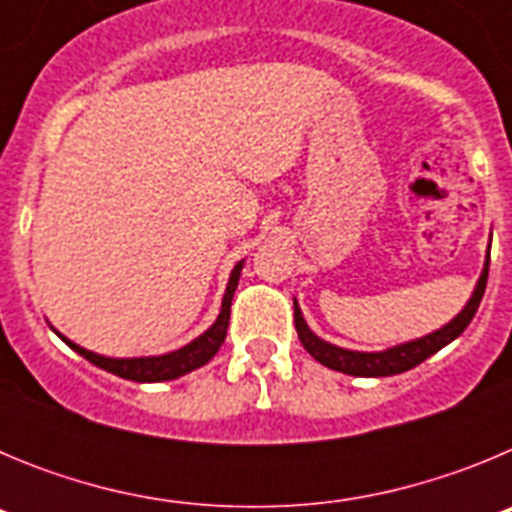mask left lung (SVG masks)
I'll use <instances>...</instances> for the list:
<instances>
[{
    "instance_id": "obj_1",
    "label": "left lung",
    "mask_w": 512,
    "mask_h": 512,
    "mask_svg": "<svg viewBox=\"0 0 512 512\" xmlns=\"http://www.w3.org/2000/svg\"><path fill=\"white\" fill-rule=\"evenodd\" d=\"M487 274H490V248H487L485 269L479 274L477 287H474L472 297L464 305V310L456 315L454 320L443 325V328L433 330L428 336L415 338V341L400 343V346L384 348V351H351V348L333 346V343L323 341L320 336H315L310 330V325L302 318V310L295 300V328L297 336H300L302 346H305L307 354L315 361H320L323 366L333 369V372L351 374V377H392V374H402L413 369V366L423 364L428 356H433L436 351H441L443 346H449L454 338H459L464 333L469 323H472L474 312H477L482 295H485L487 287Z\"/></svg>"
}]
</instances>
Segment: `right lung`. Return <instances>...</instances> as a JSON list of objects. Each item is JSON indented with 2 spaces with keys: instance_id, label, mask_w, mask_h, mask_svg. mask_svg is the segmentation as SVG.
Wrapping results in <instances>:
<instances>
[{
  "instance_id": "obj_1",
  "label": "right lung",
  "mask_w": 512,
  "mask_h": 512,
  "mask_svg": "<svg viewBox=\"0 0 512 512\" xmlns=\"http://www.w3.org/2000/svg\"><path fill=\"white\" fill-rule=\"evenodd\" d=\"M241 269L243 261L233 266L228 279V287H225L223 295V305H220V315H217L215 323L202 333V336L194 338L192 343L187 346L176 348V351H169V354L161 356H135V359H112V356H102L94 354V351H87L79 343L69 341L66 336H61V341L69 343L74 348L76 354L84 356L87 361H92L94 366L104 369V372L117 374L122 379H130V382H169V379H179L184 374L194 372V369H200L205 366L212 356L220 351L225 341V333H228V323H230V305H233V295L235 287H238V279H241Z\"/></svg>"
}]
</instances>
